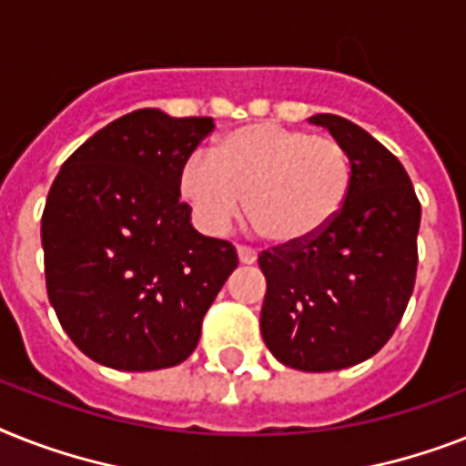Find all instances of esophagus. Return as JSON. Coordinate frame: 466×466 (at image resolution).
<instances>
[{
	"instance_id": "1",
	"label": "esophagus",
	"mask_w": 466,
	"mask_h": 466,
	"mask_svg": "<svg viewBox=\"0 0 466 466\" xmlns=\"http://www.w3.org/2000/svg\"><path fill=\"white\" fill-rule=\"evenodd\" d=\"M237 253H239V263H244V266H251L258 258V253L248 248V246H237Z\"/></svg>"
}]
</instances>
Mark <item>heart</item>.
<instances>
[{"instance_id":"1","label":"heart","mask_w":466,"mask_h":466,"mask_svg":"<svg viewBox=\"0 0 466 466\" xmlns=\"http://www.w3.org/2000/svg\"><path fill=\"white\" fill-rule=\"evenodd\" d=\"M181 198L203 229L225 232L246 218L272 246H301L325 232L351 191V160L330 136L275 122L234 128L208 155H191L179 172Z\"/></svg>"}]
</instances>
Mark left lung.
<instances>
[{"instance_id": "left-lung-1", "label": "left lung", "mask_w": 466, "mask_h": 466, "mask_svg": "<svg viewBox=\"0 0 466 466\" xmlns=\"http://www.w3.org/2000/svg\"><path fill=\"white\" fill-rule=\"evenodd\" d=\"M309 122L344 146L351 191L316 239L258 256L260 335L279 364L323 373L361 364L392 338L417 279L421 206L402 162L369 131L338 115Z\"/></svg>"}]
</instances>
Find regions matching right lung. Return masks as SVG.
<instances>
[{"instance_id":"right-lung-1","label":"right lung","mask_w":466,"mask_h":466,"mask_svg":"<svg viewBox=\"0 0 466 466\" xmlns=\"http://www.w3.org/2000/svg\"><path fill=\"white\" fill-rule=\"evenodd\" d=\"M210 116L136 109L64 162L43 213L47 297L78 350L116 370L191 357L203 316L237 268L229 241L203 237L179 172Z\"/></svg>"}]
</instances>
